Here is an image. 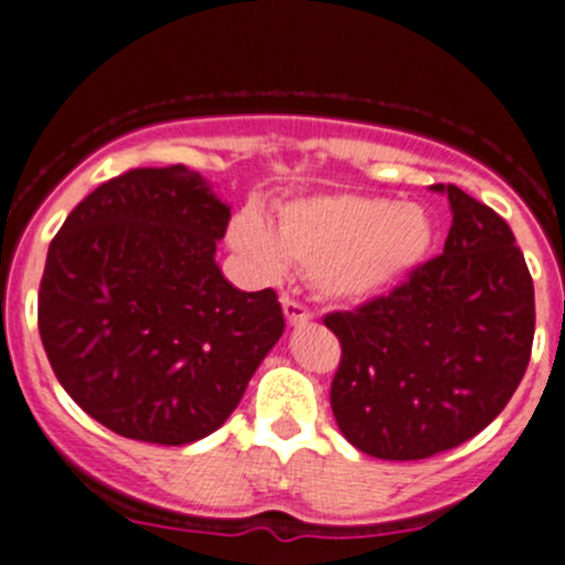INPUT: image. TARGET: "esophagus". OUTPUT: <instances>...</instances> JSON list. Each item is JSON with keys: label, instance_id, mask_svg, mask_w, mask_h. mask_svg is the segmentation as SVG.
Returning <instances> with one entry per match:
<instances>
[{"label": "esophagus", "instance_id": "1", "mask_svg": "<svg viewBox=\"0 0 565 565\" xmlns=\"http://www.w3.org/2000/svg\"><path fill=\"white\" fill-rule=\"evenodd\" d=\"M281 309H284V317H287L289 324H300V322H309L311 319V311L306 309L303 303H298L292 295H281Z\"/></svg>", "mask_w": 565, "mask_h": 565}]
</instances>
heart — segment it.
Returning <instances> with one entry per match:
<instances>
[{"instance_id":"1","label":"heart","mask_w":565,"mask_h":565,"mask_svg":"<svg viewBox=\"0 0 565 565\" xmlns=\"http://www.w3.org/2000/svg\"><path fill=\"white\" fill-rule=\"evenodd\" d=\"M232 246L265 273L287 259L311 273L330 300H363L407 276L431 246V224L415 204L335 193L300 199L278 213L276 235L254 213L232 221Z\"/></svg>"}]
</instances>
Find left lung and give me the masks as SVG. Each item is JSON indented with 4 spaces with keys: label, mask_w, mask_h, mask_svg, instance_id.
I'll return each mask as SVG.
<instances>
[{
    "label": "left lung",
    "mask_w": 565,
    "mask_h": 565,
    "mask_svg": "<svg viewBox=\"0 0 565 565\" xmlns=\"http://www.w3.org/2000/svg\"><path fill=\"white\" fill-rule=\"evenodd\" d=\"M435 191L454 213L443 254L388 295L324 317L341 344L335 424L377 459H429L487 429L533 350V278L511 226L457 185Z\"/></svg>",
    "instance_id": "8db88e82"
}]
</instances>
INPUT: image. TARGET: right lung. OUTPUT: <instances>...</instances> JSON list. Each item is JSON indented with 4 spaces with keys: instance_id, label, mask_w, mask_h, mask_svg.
Returning <instances> with one entry per match:
<instances>
[{
    "instance_id": "right-lung-1",
    "label": "right lung",
    "mask_w": 565,
    "mask_h": 565,
    "mask_svg": "<svg viewBox=\"0 0 565 565\" xmlns=\"http://www.w3.org/2000/svg\"><path fill=\"white\" fill-rule=\"evenodd\" d=\"M230 207L185 167L130 169L51 241L38 328L60 385L98 424L158 446L213 435L284 333L273 289L215 265Z\"/></svg>"
}]
</instances>
